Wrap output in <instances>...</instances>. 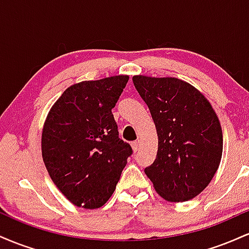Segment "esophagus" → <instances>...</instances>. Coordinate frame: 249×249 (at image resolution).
I'll list each match as a JSON object with an SVG mask.
<instances>
[{
  "label": "esophagus",
  "mask_w": 249,
  "mask_h": 249,
  "mask_svg": "<svg viewBox=\"0 0 249 249\" xmlns=\"http://www.w3.org/2000/svg\"><path fill=\"white\" fill-rule=\"evenodd\" d=\"M131 146H132V150L134 152H137V151L139 150V147H141V141H134L131 142Z\"/></svg>",
  "instance_id": "obj_1"
}]
</instances>
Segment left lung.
Segmentation results:
<instances>
[{
    "label": "left lung",
    "instance_id": "left-lung-1",
    "mask_svg": "<svg viewBox=\"0 0 249 249\" xmlns=\"http://www.w3.org/2000/svg\"><path fill=\"white\" fill-rule=\"evenodd\" d=\"M158 134L153 164L145 168L157 193L181 202L201 193L218 170L222 130L206 97L174 77L133 76Z\"/></svg>",
    "mask_w": 249,
    "mask_h": 249
}]
</instances>
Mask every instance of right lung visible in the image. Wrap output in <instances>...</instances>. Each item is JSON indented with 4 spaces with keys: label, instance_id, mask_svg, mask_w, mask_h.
Here are the masks:
<instances>
[{
    "label": "right lung",
    "instance_id": "1",
    "mask_svg": "<svg viewBox=\"0 0 249 249\" xmlns=\"http://www.w3.org/2000/svg\"><path fill=\"white\" fill-rule=\"evenodd\" d=\"M127 81L119 75L71 85L44 122L43 161L53 184L78 207H102L132 154L112 115Z\"/></svg>",
    "mask_w": 249,
    "mask_h": 249
}]
</instances>
